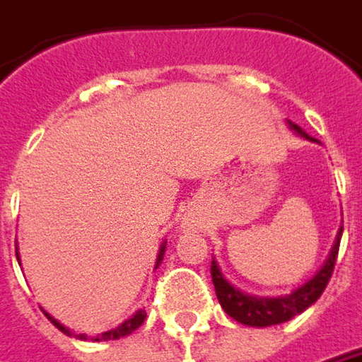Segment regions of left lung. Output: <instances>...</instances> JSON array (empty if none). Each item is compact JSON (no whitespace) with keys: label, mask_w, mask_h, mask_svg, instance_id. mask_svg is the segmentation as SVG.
Instances as JSON below:
<instances>
[{"label":"left lung","mask_w":362,"mask_h":362,"mask_svg":"<svg viewBox=\"0 0 362 362\" xmlns=\"http://www.w3.org/2000/svg\"><path fill=\"white\" fill-rule=\"evenodd\" d=\"M288 127L295 131L297 135L311 139L305 131L300 129L299 125L288 121ZM341 235H343V227L337 233L333 249L329 253V259L325 261V265L319 269V273L313 279H309L305 285L295 288L293 293H288L285 297H253L241 293L239 288H235L221 273L219 265L213 261L211 263V277H213V285H215V293L219 299L223 311L229 317H233L241 325H249V327H271V325H281V322L291 321L295 315H300L305 309H309L315 300L322 295L325 287L329 285V279L333 275L334 263H337V255H339V245H341Z\"/></svg>","instance_id":"left-lung-1"}]
</instances>
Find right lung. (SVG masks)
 <instances>
[{
  "mask_svg": "<svg viewBox=\"0 0 362 362\" xmlns=\"http://www.w3.org/2000/svg\"><path fill=\"white\" fill-rule=\"evenodd\" d=\"M163 253H165V243L161 245V249H159V255H157V263H155V269H157V267H159V263L163 261ZM16 257H17V261H19V253H17V241H16ZM19 265H21V263H19ZM43 313H45V311H43ZM45 317H47V319H49V321L53 322V325H55V327H57L59 331H63L65 334H69V337L74 334L71 331H69V329H65L62 322L55 321V319L51 317L49 313H45ZM145 317H147V313L137 311L135 315H133V317H131V319H127L125 322H121V325H119V327H115V329H111V331H105V333L97 334V337H91V341H111V339H121V337H127V334L133 333L135 329H139V327H141L143 321H145ZM75 337H77V339H81V341H87V334H83V333L75 334Z\"/></svg>",
  "mask_w": 362,
  "mask_h": 362,
  "instance_id": "right-lung-1",
  "label": "right lung"
}]
</instances>
